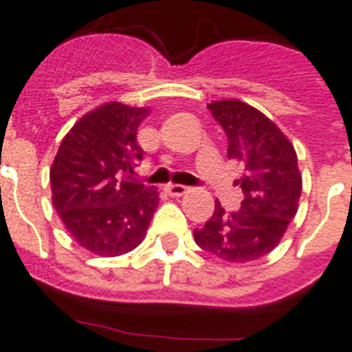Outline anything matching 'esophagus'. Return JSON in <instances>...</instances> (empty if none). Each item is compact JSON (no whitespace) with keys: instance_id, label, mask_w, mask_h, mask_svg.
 Segmentation results:
<instances>
[{"instance_id":"34e87169","label":"esophagus","mask_w":352,"mask_h":352,"mask_svg":"<svg viewBox=\"0 0 352 352\" xmlns=\"http://www.w3.org/2000/svg\"><path fill=\"white\" fill-rule=\"evenodd\" d=\"M164 190L168 192V195H171V197H181V195H184V193L188 192L186 186H182V184H173V182L166 184Z\"/></svg>"}]
</instances>
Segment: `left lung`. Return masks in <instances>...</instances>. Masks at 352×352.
<instances>
[{"label": "left lung", "mask_w": 352, "mask_h": 352, "mask_svg": "<svg viewBox=\"0 0 352 352\" xmlns=\"http://www.w3.org/2000/svg\"><path fill=\"white\" fill-rule=\"evenodd\" d=\"M228 138V159L245 173L239 184L243 201L237 212H225L215 201L214 215L195 228L203 250L230 263L256 261L272 252L294 219L301 195L298 157L289 138L256 107L241 100H219L208 106Z\"/></svg>", "instance_id": "8db88e82"}]
</instances>
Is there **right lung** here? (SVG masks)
Segmentation results:
<instances>
[{
    "label": "right lung",
    "mask_w": 352,
    "mask_h": 352,
    "mask_svg": "<svg viewBox=\"0 0 352 352\" xmlns=\"http://www.w3.org/2000/svg\"><path fill=\"white\" fill-rule=\"evenodd\" d=\"M146 107L109 102L87 113L60 144L51 168L52 204L74 241L115 257L142 243L159 206L157 188L135 179L137 129Z\"/></svg>",
    "instance_id": "obj_1"
}]
</instances>
